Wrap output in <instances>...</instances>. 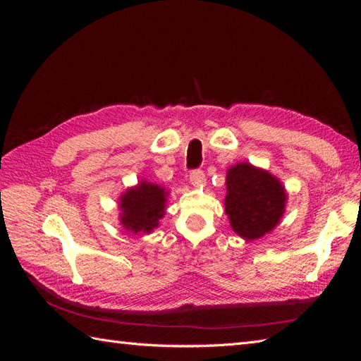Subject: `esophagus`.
<instances>
[{
    "instance_id": "1",
    "label": "esophagus",
    "mask_w": 361,
    "mask_h": 361,
    "mask_svg": "<svg viewBox=\"0 0 361 361\" xmlns=\"http://www.w3.org/2000/svg\"><path fill=\"white\" fill-rule=\"evenodd\" d=\"M190 182H191L192 185H195V187H202V185L206 182L204 171L200 170V169L191 170V173H190Z\"/></svg>"
}]
</instances>
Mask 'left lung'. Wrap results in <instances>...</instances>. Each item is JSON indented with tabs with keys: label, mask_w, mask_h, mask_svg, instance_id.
<instances>
[{
	"label": "left lung",
	"mask_w": 361,
	"mask_h": 361,
	"mask_svg": "<svg viewBox=\"0 0 361 361\" xmlns=\"http://www.w3.org/2000/svg\"><path fill=\"white\" fill-rule=\"evenodd\" d=\"M226 214L233 232L256 239L271 232L285 212L286 192L277 178L247 162L227 171Z\"/></svg>",
	"instance_id": "obj_1"
}]
</instances>
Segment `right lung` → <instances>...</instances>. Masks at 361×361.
Segmentation results:
<instances>
[{
	"instance_id": "1",
	"label": "right lung",
	"mask_w": 361,
	"mask_h": 361,
	"mask_svg": "<svg viewBox=\"0 0 361 361\" xmlns=\"http://www.w3.org/2000/svg\"><path fill=\"white\" fill-rule=\"evenodd\" d=\"M166 195L167 192L164 188L149 182H140L138 187L128 190L120 199V220L125 228L134 233H149L152 228H155L164 215Z\"/></svg>"
}]
</instances>
